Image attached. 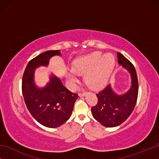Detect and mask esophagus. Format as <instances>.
<instances>
[{"label":"esophagus","mask_w":159,"mask_h":159,"mask_svg":"<svg viewBox=\"0 0 159 159\" xmlns=\"http://www.w3.org/2000/svg\"><path fill=\"white\" fill-rule=\"evenodd\" d=\"M85 95H86V93L83 92V93H80L79 94V97H84Z\"/></svg>","instance_id":"obj_1"}]
</instances>
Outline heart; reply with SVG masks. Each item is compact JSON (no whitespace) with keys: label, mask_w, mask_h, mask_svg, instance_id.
I'll list each match as a JSON object with an SVG mask.
<instances>
[{"label":"heart","mask_w":159,"mask_h":159,"mask_svg":"<svg viewBox=\"0 0 159 159\" xmlns=\"http://www.w3.org/2000/svg\"><path fill=\"white\" fill-rule=\"evenodd\" d=\"M115 65V58L111 54L102 56L97 51L78 59L73 64L72 71L67 74V80L72 88L78 80L77 75L85 74L84 80L89 88L99 90L106 85Z\"/></svg>","instance_id":"obj_1"}]
</instances>
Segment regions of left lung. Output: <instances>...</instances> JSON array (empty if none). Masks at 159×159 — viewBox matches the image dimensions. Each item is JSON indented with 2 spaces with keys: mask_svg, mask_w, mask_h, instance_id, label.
<instances>
[{
  "mask_svg": "<svg viewBox=\"0 0 159 159\" xmlns=\"http://www.w3.org/2000/svg\"><path fill=\"white\" fill-rule=\"evenodd\" d=\"M118 62L130 74L131 86L127 92L118 95L109 84L97 94L98 104L91 108L94 118L107 128L116 127L130 116L135 107L138 95V80L133 65L122 54L117 52Z\"/></svg>",
  "mask_w": 159,
  "mask_h": 159,
  "instance_id": "left-lung-1",
  "label": "left lung"
}]
</instances>
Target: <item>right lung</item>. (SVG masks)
<instances>
[{"mask_svg":"<svg viewBox=\"0 0 159 159\" xmlns=\"http://www.w3.org/2000/svg\"><path fill=\"white\" fill-rule=\"evenodd\" d=\"M61 56L60 50H48L29 61L24 72L21 89L25 104L35 119L45 127L55 128L64 124L71 116L78 95L64 87L61 80L51 74L43 88L34 82L38 67L48 66L53 56Z\"/></svg>","mask_w":159,"mask_h":159,"instance_id":"obj_1","label":"right lung"}]
</instances>
